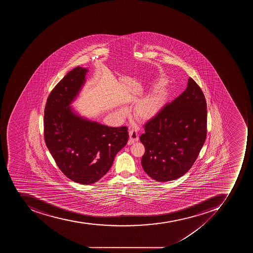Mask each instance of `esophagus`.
<instances>
[{"label": "esophagus", "mask_w": 253, "mask_h": 253, "mask_svg": "<svg viewBox=\"0 0 253 253\" xmlns=\"http://www.w3.org/2000/svg\"><path fill=\"white\" fill-rule=\"evenodd\" d=\"M129 141L128 143H129V145H131L133 142H135V141H138V139H139L138 133H137V130H135V129H129Z\"/></svg>", "instance_id": "obj_1"}]
</instances>
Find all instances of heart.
Segmentation results:
<instances>
[{
  "label": "heart",
  "instance_id": "heart-1",
  "mask_svg": "<svg viewBox=\"0 0 253 253\" xmlns=\"http://www.w3.org/2000/svg\"><path fill=\"white\" fill-rule=\"evenodd\" d=\"M165 82L160 80L157 84ZM169 97V90L165 86H159L148 93L146 96L137 100L133 107V116L136 120L141 122L151 120L163 109ZM128 111L125 107H120L117 110V115L121 118L127 116Z\"/></svg>",
  "mask_w": 253,
  "mask_h": 253
}]
</instances>
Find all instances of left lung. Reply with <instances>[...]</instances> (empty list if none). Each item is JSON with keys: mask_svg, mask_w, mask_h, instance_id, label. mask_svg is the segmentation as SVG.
Masks as SVG:
<instances>
[{"mask_svg": "<svg viewBox=\"0 0 253 253\" xmlns=\"http://www.w3.org/2000/svg\"><path fill=\"white\" fill-rule=\"evenodd\" d=\"M207 102L190 78L183 93L145 124L140 141L145 148L144 171L157 181L181 177L197 159L207 137Z\"/></svg>", "mask_w": 253, "mask_h": 253, "instance_id": "8db88e82", "label": "left lung"}]
</instances>
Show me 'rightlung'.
<instances>
[{
    "instance_id": "obj_1",
    "label": "right lung",
    "mask_w": 253,
    "mask_h": 253,
    "mask_svg": "<svg viewBox=\"0 0 253 253\" xmlns=\"http://www.w3.org/2000/svg\"><path fill=\"white\" fill-rule=\"evenodd\" d=\"M87 68H74L49 95L44 138L60 170L72 181L88 185L105 175L127 143V127H112L78 113L71 104L86 82Z\"/></svg>"
}]
</instances>
